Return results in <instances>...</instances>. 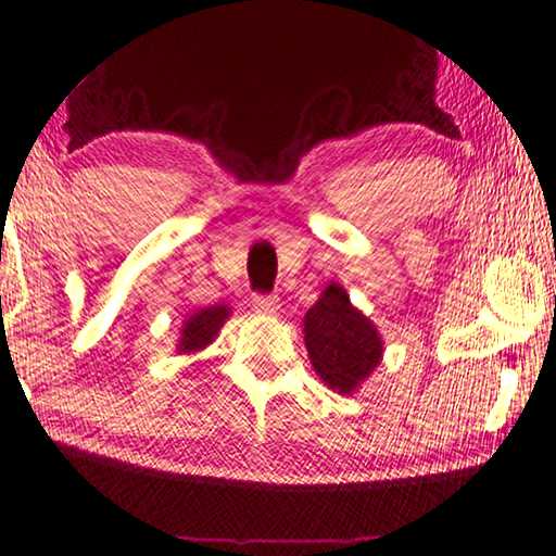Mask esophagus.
<instances>
[{"label": "esophagus", "mask_w": 556, "mask_h": 556, "mask_svg": "<svg viewBox=\"0 0 556 556\" xmlns=\"http://www.w3.org/2000/svg\"><path fill=\"white\" fill-rule=\"evenodd\" d=\"M252 306L260 314H278L280 312V299L278 296H255L252 299Z\"/></svg>", "instance_id": "esophagus-1"}]
</instances>
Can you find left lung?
Wrapping results in <instances>:
<instances>
[{
    "label": "left lung",
    "mask_w": 556,
    "mask_h": 556,
    "mask_svg": "<svg viewBox=\"0 0 556 556\" xmlns=\"http://www.w3.org/2000/svg\"><path fill=\"white\" fill-rule=\"evenodd\" d=\"M304 342L314 371L332 392L353 394L381 363L383 342L340 283H330L304 317Z\"/></svg>",
    "instance_id": "obj_1"
}]
</instances>
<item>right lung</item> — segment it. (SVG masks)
Listing matches in <instances>:
<instances>
[{
    "instance_id": "add662e5",
    "label": "right lung",
    "mask_w": 556,
    "mask_h": 556,
    "mask_svg": "<svg viewBox=\"0 0 556 556\" xmlns=\"http://www.w3.org/2000/svg\"><path fill=\"white\" fill-rule=\"evenodd\" d=\"M229 314L231 309L226 304L203 306V309L190 314V317L182 321L180 340H177V353H198L203 351L205 345H211Z\"/></svg>"
}]
</instances>
